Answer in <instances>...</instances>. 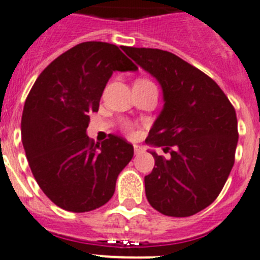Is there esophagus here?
<instances>
[{"mask_svg":"<svg viewBox=\"0 0 260 260\" xmlns=\"http://www.w3.org/2000/svg\"><path fill=\"white\" fill-rule=\"evenodd\" d=\"M134 152L135 155H139V153L143 152V148L141 146H138V144H134Z\"/></svg>","mask_w":260,"mask_h":260,"instance_id":"esophagus-1","label":"esophagus"}]
</instances>
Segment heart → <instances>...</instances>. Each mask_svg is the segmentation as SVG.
Masks as SVG:
<instances>
[{"label":"heart","instance_id":"heart-1","mask_svg":"<svg viewBox=\"0 0 260 260\" xmlns=\"http://www.w3.org/2000/svg\"><path fill=\"white\" fill-rule=\"evenodd\" d=\"M125 128H126V130H127V132H130V130H132V126H130V125H126Z\"/></svg>","mask_w":260,"mask_h":260}]
</instances>
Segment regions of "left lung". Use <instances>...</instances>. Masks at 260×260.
Listing matches in <instances>:
<instances>
[{
    "mask_svg": "<svg viewBox=\"0 0 260 260\" xmlns=\"http://www.w3.org/2000/svg\"><path fill=\"white\" fill-rule=\"evenodd\" d=\"M162 89L164 107L146 143L162 147L144 177L146 197L162 215L186 217L208 207L220 194L234 164L237 117L215 80L171 52L123 48Z\"/></svg>",
    "mask_w": 260,
    "mask_h": 260,
    "instance_id": "obj_1",
    "label": "left lung"
}]
</instances>
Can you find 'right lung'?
<instances>
[{
  "mask_svg": "<svg viewBox=\"0 0 260 260\" xmlns=\"http://www.w3.org/2000/svg\"><path fill=\"white\" fill-rule=\"evenodd\" d=\"M137 70L117 45L86 41L57 57L32 86L23 108L22 143L36 182L58 207L88 212L113 197L134 148L112 134L95 143L87 127L114 71Z\"/></svg>",
  "mask_w": 260,
  "mask_h": 260,
  "instance_id": "add662e5",
  "label": "right lung"
}]
</instances>
